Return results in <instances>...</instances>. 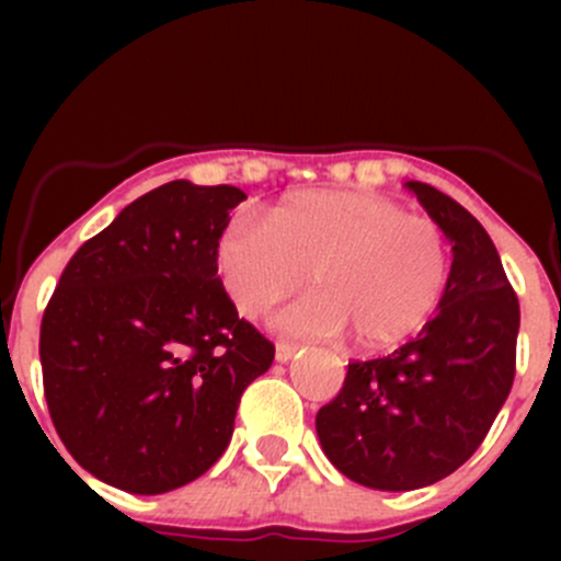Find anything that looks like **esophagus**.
Instances as JSON below:
<instances>
[{
  "instance_id": "1",
  "label": "esophagus",
  "mask_w": 561,
  "mask_h": 561,
  "mask_svg": "<svg viewBox=\"0 0 561 561\" xmlns=\"http://www.w3.org/2000/svg\"><path fill=\"white\" fill-rule=\"evenodd\" d=\"M296 353H298V344L276 342V360H279V364H287V360H290Z\"/></svg>"
}]
</instances>
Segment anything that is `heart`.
I'll return each instance as SVG.
<instances>
[{"instance_id": "b5f03b06", "label": "heart", "mask_w": 561, "mask_h": 561, "mask_svg": "<svg viewBox=\"0 0 561 561\" xmlns=\"http://www.w3.org/2000/svg\"><path fill=\"white\" fill-rule=\"evenodd\" d=\"M225 293L260 317L304 287L314 296L279 317L301 336L347 333L358 350H382L421 331L448 293L454 254L443 225L407 214L390 197L307 190L263 214L230 222L214 244Z\"/></svg>"}]
</instances>
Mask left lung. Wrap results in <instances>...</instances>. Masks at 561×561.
I'll use <instances>...</instances> for the list:
<instances>
[{
    "instance_id": "left-lung-1",
    "label": "left lung",
    "mask_w": 561,
    "mask_h": 561,
    "mask_svg": "<svg viewBox=\"0 0 561 561\" xmlns=\"http://www.w3.org/2000/svg\"><path fill=\"white\" fill-rule=\"evenodd\" d=\"M454 244L437 314L386 358L353 360L317 412L333 467L380 491H412L456 472L489 434L516 380L522 309L483 225L445 192L410 181Z\"/></svg>"
}]
</instances>
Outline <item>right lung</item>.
<instances>
[{
	"label": "right lung",
	"instance_id": "1",
	"mask_svg": "<svg viewBox=\"0 0 561 561\" xmlns=\"http://www.w3.org/2000/svg\"><path fill=\"white\" fill-rule=\"evenodd\" d=\"M239 186L168 181L70 257L39 322L50 421L87 472L129 494L201 478L233 437L274 342L236 312L214 244Z\"/></svg>",
	"mask_w": 561,
	"mask_h": 561
}]
</instances>
